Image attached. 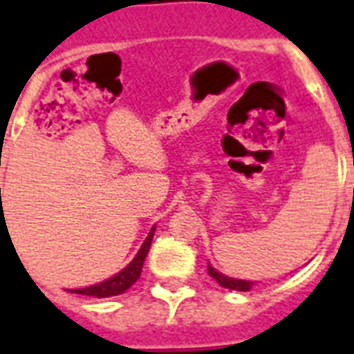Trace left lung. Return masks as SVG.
<instances>
[{"instance_id":"1","label":"left lung","mask_w":354,"mask_h":354,"mask_svg":"<svg viewBox=\"0 0 354 354\" xmlns=\"http://www.w3.org/2000/svg\"><path fill=\"white\" fill-rule=\"evenodd\" d=\"M207 274L213 277V279L218 283L221 286H224V288H230V290H241V292H248L250 288H252L255 283H252V281H241V279H233V277H227V275H222L221 272H216L211 264H207Z\"/></svg>"}]
</instances>
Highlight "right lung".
Wrapping results in <instances>:
<instances>
[{
  "label": "right lung",
  "instance_id": "1",
  "mask_svg": "<svg viewBox=\"0 0 354 354\" xmlns=\"http://www.w3.org/2000/svg\"><path fill=\"white\" fill-rule=\"evenodd\" d=\"M152 236H154V227L150 230L149 236H147V241L143 242V246L138 252V255L133 257V261L128 264L127 268L121 270L118 275H113L110 279L102 281L99 285L88 286V288H77L73 290L75 294H82V296H95V297H112V296H119L122 292H127L130 286L139 279V275H141V268H143L145 257H147V253H149V248L152 244Z\"/></svg>",
  "mask_w": 354,
  "mask_h": 354
}]
</instances>
